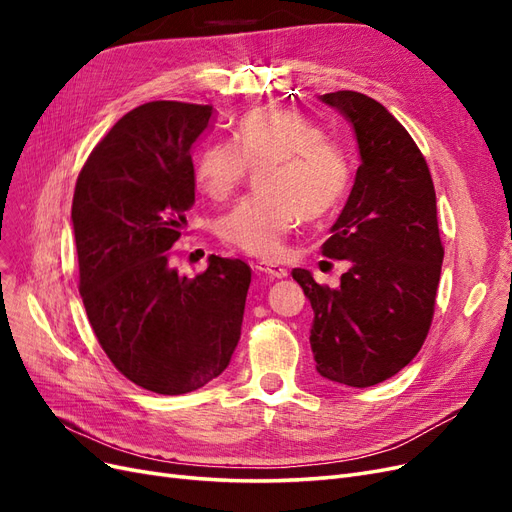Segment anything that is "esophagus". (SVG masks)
<instances>
[{
    "mask_svg": "<svg viewBox=\"0 0 512 512\" xmlns=\"http://www.w3.org/2000/svg\"><path fill=\"white\" fill-rule=\"evenodd\" d=\"M254 269L258 273L269 275V277H277V280H282V277H288V269H284L282 265H275V262H267V260L256 262Z\"/></svg>",
    "mask_w": 512,
    "mask_h": 512,
    "instance_id": "esophagus-1",
    "label": "esophagus"
}]
</instances>
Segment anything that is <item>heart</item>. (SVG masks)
I'll list each match as a JSON object with an SVG mask.
<instances>
[{
    "instance_id": "1",
    "label": "heart",
    "mask_w": 512,
    "mask_h": 512,
    "mask_svg": "<svg viewBox=\"0 0 512 512\" xmlns=\"http://www.w3.org/2000/svg\"><path fill=\"white\" fill-rule=\"evenodd\" d=\"M260 168L262 194L243 198L220 220V237L254 256H277L288 232L305 220L322 218L342 198L348 160L335 143L305 117L260 108L245 115L232 143H211L196 158L198 188L213 200L237 190L247 166Z\"/></svg>"
}]
</instances>
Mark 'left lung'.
Wrapping results in <instances>:
<instances>
[{
	"label": "left lung",
	"instance_id": "8db88e82",
	"mask_svg": "<svg viewBox=\"0 0 512 512\" xmlns=\"http://www.w3.org/2000/svg\"><path fill=\"white\" fill-rule=\"evenodd\" d=\"M352 128L361 166L322 254L348 260L337 288L307 269L292 277L314 309L316 371L367 389L389 380L421 350L440 284L444 247L436 190L423 153L386 108L356 91L318 98Z\"/></svg>",
	"mask_w": 512,
	"mask_h": 512
}]
</instances>
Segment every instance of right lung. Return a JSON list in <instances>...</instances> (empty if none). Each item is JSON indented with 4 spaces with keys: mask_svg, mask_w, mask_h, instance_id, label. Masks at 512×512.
Masks as SVG:
<instances>
[{
    "mask_svg": "<svg viewBox=\"0 0 512 512\" xmlns=\"http://www.w3.org/2000/svg\"><path fill=\"white\" fill-rule=\"evenodd\" d=\"M213 106L134 108L91 151L76 181L72 230L81 297L102 350L147 391L183 395L218 378L235 352L252 269L209 256L190 280L170 247L194 205V143Z\"/></svg>",
    "mask_w": 512,
    "mask_h": 512,
    "instance_id": "1",
    "label": "right lung"
}]
</instances>
